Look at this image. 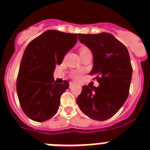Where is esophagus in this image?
<instances>
[{"mask_svg":"<svg viewBox=\"0 0 150 150\" xmlns=\"http://www.w3.org/2000/svg\"><path fill=\"white\" fill-rule=\"evenodd\" d=\"M74 84H75V83H73V82H71V83H70V87H72Z\"/></svg>","mask_w":150,"mask_h":150,"instance_id":"34e87169","label":"esophagus"}]
</instances>
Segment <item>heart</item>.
<instances>
[{"label": "heart", "instance_id": "1", "mask_svg": "<svg viewBox=\"0 0 150 150\" xmlns=\"http://www.w3.org/2000/svg\"><path fill=\"white\" fill-rule=\"evenodd\" d=\"M87 48H82L80 50H86ZM72 77L75 79H79L80 77V72L79 71H76V72H74L72 74Z\"/></svg>", "mask_w": 150, "mask_h": 150}]
</instances>
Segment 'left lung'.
<instances>
[{
    "label": "left lung",
    "instance_id": "1",
    "mask_svg": "<svg viewBox=\"0 0 150 150\" xmlns=\"http://www.w3.org/2000/svg\"><path fill=\"white\" fill-rule=\"evenodd\" d=\"M78 38L93 54L89 74L95 75L99 86H83L76 103L92 120H108L128 98L132 76L129 53L125 46L109 33L78 34Z\"/></svg>",
    "mask_w": 150,
    "mask_h": 150
}]
</instances>
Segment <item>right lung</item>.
Segmentation results:
<instances>
[{"mask_svg":"<svg viewBox=\"0 0 150 150\" xmlns=\"http://www.w3.org/2000/svg\"><path fill=\"white\" fill-rule=\"evenodd\" d=\"M76 41L77 34L48 30L26 47L18 70L16 91L22 110L30 120L46 121L59 110L60 97L68 88L69 83L55 82L54 70Z\"/></svg>","mask_w":150,"mask_h":150,"instance_id":"1","label":"right lung"}]
</instances>
